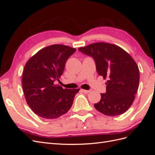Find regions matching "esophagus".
Instances as JSON below:
<instances>
[{
    "mask_svg": "<svg viewBox=\"0 0 155 155\" xmlns=\"http://www.w3.org/2000/svg\"><path fill=\"white\" fill-rule=\"evenodd\" d=\"M81 91L83 92V93H85V94H88L89 92H91V91L90 90H84V89H81Z\"/></svg>",
    "mask_w": 155,
    "mask_h": 155,
    "instance_id": "obj_1",
    "label": "esophagus"
}]
</instances>
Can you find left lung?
I'll return each mask as SVG.
<instances>
[{
    "mask_svg": "<svg viewBox=\"0 0 155 155\" xmlns=\"http://www.w3.org/2000/svg\"><path fill=\"white\" fill-rule=\"evenodd\" d=\"M78 50L92 57L97 74L108 79L106 92L94 104L96 110L110 116L124 113L133 103L139 86V69L134 60L122 48L109 43H93Z\"/></svg>",
    "mask_w": 155,
    "mask_h": 155,
    "instance_id": "8db88e82",
    "label": "left lung"
}]
</instances>
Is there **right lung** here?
<instances>
[{
    "label": "right lung",
    "mask_w": 155,
    "mask_h": 155,
    "mask_svg": "<svg viewBox=\"0 0 155 155\" xmlns=\"http://www.w3.org/2000/svg\"><path fill=\"white\" fill-rule=\"evenodd\" d=\"M76 51L68 46L50 45L26 63L22 74L23 91L28 105L41 118H58L71 108L80 89H63L54 82L59 80L67 59Z\"/></svg>",
    "instance_id": "add662e5"
}]
</instances>
